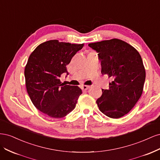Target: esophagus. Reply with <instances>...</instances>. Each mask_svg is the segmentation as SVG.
<instances>
[{
	"instance_id": "34e87169",
	"label": "esophagus",
	"mask_w": 160,
	"mask_h": 160,
	"mask_svg": "<svg viewBox=\"0 0 160 160\" xmlns=\"http://www.w3.org/2000/svg\"><path fill=\"white\" fill-rule=\"evenodd\" d=\"M89 88H90V86H89V85L82 86V89L83 90H88Z\"/></svg>"
}]
</instances>
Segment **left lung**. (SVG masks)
<instances>
[{
	"label": "left lung",
	"mask_w": 160,
	"mask_h": 160,
	"mask_svg": "<svg viewBox=\"0 0 160 160\" xmlns=\"http://www.w3.org/2000/svg\"><path fill=\"white\" fill-rule=\"evenodd\" d=\"M98 52L101 73L111 77L108 89L96 101L99 110L109 118L118 119L128 113L141 97L146 70L139 52L118 38L89 43Z\"/></svg>",
	"instance_id": "left-lung-1"
}]
</instances>
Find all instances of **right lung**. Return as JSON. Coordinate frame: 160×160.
Returning <instances> with one entry per match:
<instances>
[{
	"mask_svg": "<svg viewBox=\"0 0 160 160\" xmlns=\"http://www.w3.org/2000/svg\"><path fill=\"white\" fill-rule=\"evenodd\" d=\"M84 44L50 40L30 55L25 69L27 93L35 107L52 118H62L73 110L82 93L78 86L61 84L59 79L71 59Z\"/></svg>",
	"mask_w": 160,
	"mask_h": 160,
	"instance_id": "add662e5",
	"label": "right lung"
}]
</instances>
